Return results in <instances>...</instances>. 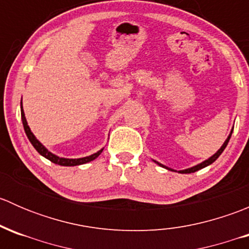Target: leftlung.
Returning a JSON list of instances; mask_svg holds the SVG:
<instances>
[{
  "instance_id": "1",
  "label": "left lung",
  "mask_w": 249,
  "mask_h": 249,
  "mask_svg": "<svg viewBox=\"0 0 249 249\" xmlns=\"http://www.w3.org/2000/svg\"><path fill=\"white\" fill-rule=\"evenodd\" d=\"M232 130H233V127H232V129H231V131H230V134H229V136H228V139L225 140V141H224V143H223V144H222V147H220L219 149H218L217 152H215L214 154L212 155V157H210V158H208V159L203 160L202 162H200V164L195 165V166H193V167H189V169H185V170H179V171H177V170H173V169H171V167H167V166H165V165L160 164V162H159V161H157V160H153V161H154L155 164H158V165H159V166L164 167V169H166V170H170V171H175V172H178V173H193V172H195V171H199V170H201V169H203V167L208 166V165H211V164H212V162H214L215 160H217L218 158H219V155L222 154V153H223V150L225 149V147H227V145H228V143H229V140H230V137H231V134H232Z\"/></svg>"
}]
</instances>
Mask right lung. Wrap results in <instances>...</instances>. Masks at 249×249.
<instances>
[{
    "instance_id": "1",
    "label": "right lung",
    "mask_w": 249,
    "mask_h": 249,
    "mask_svg": "<svg viewBox=\"0 0 249 249\" xmlns=\"http://www.w3.org/2000/svg\"><path fill=\"white\" fill-rule=\"evenodd\" d=\"M20 110H21L22 125H24V130H25V134H26L27 139H29L30 142H31V144L35 147V149H36L37 152L42 155V157H44L46 159L50 160V161L54 162V164L61 165V166H77V165L87 164V162L92 161L94 159H96V158L101 154L102 150H104V148H101V149L97 150V152L94 153V154L88 155V157H84V158H78V159H69V158L57 157V155H55L54 153H52L50 150H48L47 148L44 147V145L36 139V136L32 134L31 129H30V126L27 125V120H26V117H25L24 109H22V99H21V102H20Z\"/></svg>"
}]
</instances>
